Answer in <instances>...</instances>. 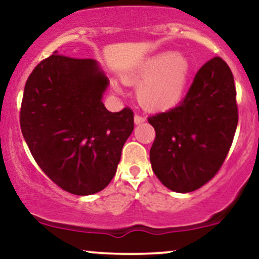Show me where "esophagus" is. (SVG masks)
I'll return each mask as SVG.
<instances>
[{"instance_id":"esophagus-1","label":"esophagus","mask_w":259,"mask_h":259,"mask_svg":"<svg viewBox=\"0 0 259 259\" xmlns=\"http://www.w3.org/2000/svg\"><path fill=\"white\" fill-rule=\"evenodd\" d=\"M145 120H146V118L142 117V115L140 114H135V117H134V121H135V124H142Z\"/></svg>"}]
</instances>
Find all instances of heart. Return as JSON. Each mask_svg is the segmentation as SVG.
Segmentation results:
<instances>
[{
	"mask_svg": "<svg viewBox=\"0 0 259 259\" xmlns=\"http://www.w3.org/2000/svg\"><path fill=\"white\" fill-rule=\"evenodd\" d=\"M190 62L185 56L163 52L148 58L124 76L127 84L139 86L140 105L151 112L167 111L183 97L190 76ZM115 92H121L113 85Z\"/></svg>",
	"mask_w": 259,
	"mask_h": 259,
	"instance_id": "b5f03b06",
	"label": "heart"
}]
</instances>
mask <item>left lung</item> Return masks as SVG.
<instances>
[{
  "mask_svg": "<svg viewBox=\"0 0 259 259\" xmlns=\"http://www.w3.org/2000/svg\"><path fill=\"white\" fill-rule=\"evenodd\" d=\"M237 120L233 73L221 57L209 59L179 106L148 118L156 130L150 150L153 173L171 191L200 189L227 158Z\"/></svg>",
  "mask_w": 259,
  "mask_h": 259,
  "instance_id": "left-lung-1",
  "label": "left lung"
}]
</instances>
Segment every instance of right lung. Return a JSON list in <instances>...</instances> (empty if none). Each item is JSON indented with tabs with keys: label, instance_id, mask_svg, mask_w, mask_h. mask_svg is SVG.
<instances>
[{
	"label": "right lung",
	"instance_id": "right-lung-1",
	"mask_svg": "<svg viewBox=\"0 0 259 259\" xmlns=\"http://www.w3.org/2000/svg\"><path fill=\"white\" fill-rule=\"evenodd\" d=\"M109 80L91 58L55 55L29 75L20 129L37 165L70 194H96L111 183L121 148L134 130V113L107 111Z\"/></svg>",
	"mask_w": 259,
	"mask_h": 259
}]
</instances>
